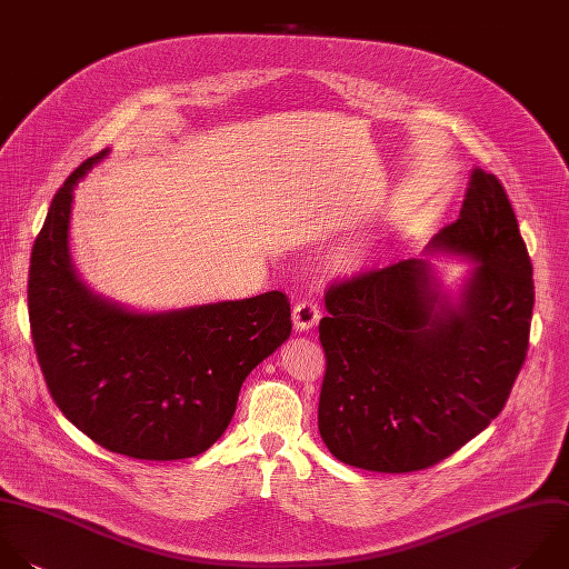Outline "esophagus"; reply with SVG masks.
Wrapping results in <instances>:
<instances>
[{"label": "esophagus", "instance_id": "1", "mask_svg": "<svg viewBox=\"0 0 569 569\" xmlns=\"http://www.w3.org/2000/svg\"><path fill=\"white\" fill-rule=\"evenodd\" d=\"M320 320V307L313 300H300L293 307V327L296 331H309Z\"/></svg>", "mask_w": 569, "mask_h": 569}]
</instances>
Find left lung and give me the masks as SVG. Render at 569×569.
I'll list each match as a JSON object with an SVG mask.
<instances>
[{"mask_svg": "<svg viewBox=\"0 0 569 569\" xmlns=\"http://www.w3.org/2000/svg\"><path fill=\"white\" fill-rule=\"evenodd\" d=\"M438 254L470 262L456 288ZM325 305L327 449L385 473L451 456L500 413L527 353L531 262L502 184L473 167L458 220L420 258L336 284Z\"/></svg>", "mask_w": 569, "mask_h": 569, "instance_id": "1", "label": "left lung"}]
</instances>
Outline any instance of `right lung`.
I'll list each match as a JSON object with an SVG mask.
<instances>
[{
	"label": "right lung",
	"instance_id": "obj_1",
	"mask_svg": "<svg viewBox=\"0 0 569 569\" xmlns=\"http://www.w3.org/2000/svg\"><path fill=\"white\" fill-rule=\"evenodd\" d=\"M109 153L69 176L36 240L33 345L53 400L91 440L140 460L191 458L224 433L244 378L289 338V296L140 311L93 291L71 258V211Z\"/></svg>",
	"mask_w": 569,
	"mask_h": 569
}]
</instances>
